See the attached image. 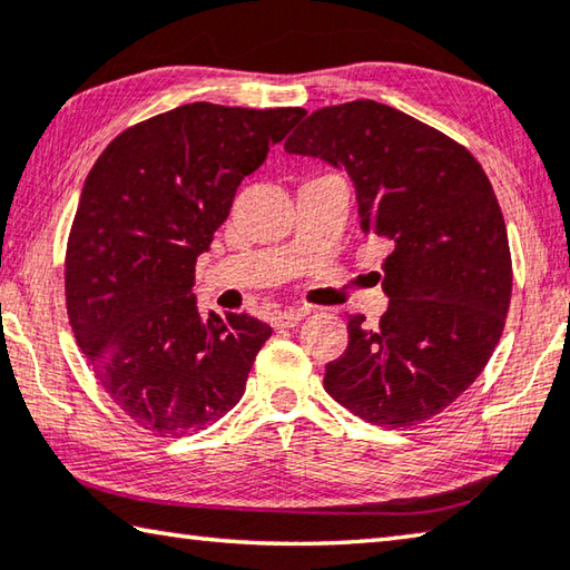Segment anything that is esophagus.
<instances>
[{"label":"esophagus","instance_id":"1","mask_svg":"<svg viewBox=\"0 0 570 570\" xmlns=\"http://www.w3.org/2000/svg\"><path fill=\"white\" fill-rule=\"evenodd\" d=\"M304 316H306L304 308H286V312H278V314L272 318V324H274L276 328H294Z\"/></svg>","mask_w":570,"mask_h":570}]
</instances>
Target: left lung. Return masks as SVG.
<instances>
[{
	"label": "left lung",
	"mask_w": 570,
	"mask_h": 570,
	"mask_svg": "<svg viewBox=\"0 0 570 570\" xmlns=\"http://www.w3.org/2000/svg\"><path fill=\"white\" fill-rule=\"evenodd\" d=\"M346 171L361 229L389 242L376 328L348 316L324 386L368 423L436 416L489 364L511 304V252L491 181L469 149L409 114L356 99L306 117L284 144Z\"/></svg>",
	"instance_id": "obj_1"
}]
</instances>
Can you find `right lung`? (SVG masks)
I'll return each mask as SVG.
<instances>
[{
    "mask_svg": "<svg viewBox=\"0 0 570 570\" xmlns=\"http://www.w3.org/2000/svg\"><path fill=\"white\" fill-rule=\"evenodd\" d=\"M304 114L194 101L121 131L91 167L67 246V314L101 389L139 426L181 436L242 401L272 326L204 318L194 266L236 186Z\"/></svg>",
    "mask_w": 570,
    "mask_h": 570,
    "instance_id": "1",
    "label": "right lung"
}]
</instances>
